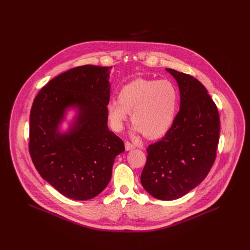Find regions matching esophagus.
I'll list each match as a JSON object with an SVG mask.
<instances>
[{"label": "esophagus", "mask_w": 250, "mask_h": 250, "mask_svg": "<svg viewBox=\"0 0 250 250\" xmlns=\"http://www.w3.org/2000/svg\"><path fill=\"white\" fill-rule=\"evenodd\" d=\"M125 150H126V151H129V150H132V149L135 148V145L132 144L130 142H125Z\"/></svg>", "instance_id": "34e87169"}]
</instances>
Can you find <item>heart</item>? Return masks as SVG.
Listing matches in <instances>:
<instances>
[{"label":"heart","instance_id":"b5f03b06","mask_svg":"<svg viewBox=\"0 0 250 250\" xmlns=\"http://www.w3.org/2000/svg\"><path fill=\"white\" fill-rule=\"evenodd\" d=\"M180 93L169 80L137 79L120 89L118 100L107 104V115L114 130L124 128L131 112L134 129L149 138H159L172 126Z\"/></svg>","mask_w":250,"mask_h":250}]
</instances>
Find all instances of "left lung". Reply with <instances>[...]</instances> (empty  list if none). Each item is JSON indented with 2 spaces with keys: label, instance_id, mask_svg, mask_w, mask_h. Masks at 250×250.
Masks as SVG:
<instances>
[{
  "label": "left lung",
  "instance_id": "obj_1",
  "mask_svg": "<svg viewBox=\"0 0 250 250\" xmlns=\"http://www.w3.org/2000/svg\"><path fill=\"white\" fill-rule=\"evenodd\" d=\"M178 83L181 103L165 137L149 145L141 182L161 201L176 200L200 185L216 157L220 119L206 88L188 74L167 68Z\"/></svg>",
  "mask_w": 250,
  "mask_h": 250
}]
</instances>
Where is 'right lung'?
Segmentation results:
<instances>
[{"label":"right lung","mask_w":250,"mask_h":250,"mask_svg":"<svg viewBox=\"0 0 250 250\" xmlns=\"http://www.w3.org/2000/svg\"><path fill=\"white\" fill-rule=\"evenodd\" d=\"M112 66L86 64L52 79L33 102L29 152L37 171L56 190L77 201L95 198L111 178L124 142L107 127ZM79 107L77 123L66 134L58 125L66 107Z\"/></svg>","instance_id":"right-lung-1"}]
</instances>
